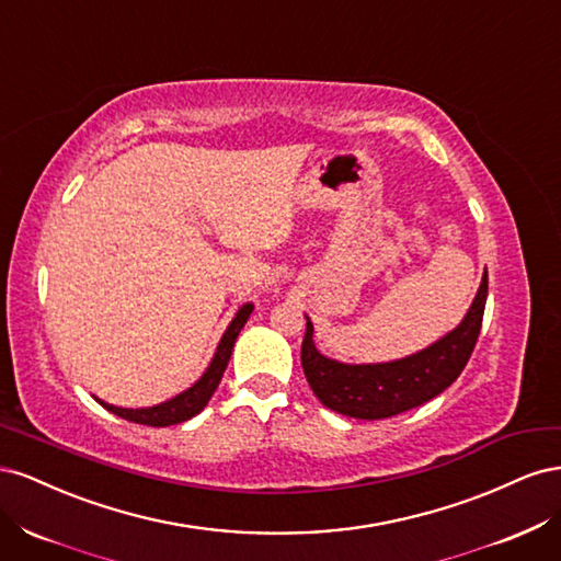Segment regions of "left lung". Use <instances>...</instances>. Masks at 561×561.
Listing matches in <instances>:
<instances>
[{
  "label": "left lung",
  "mask_w": 561,
  "mask_h": 561,
  "mask_svg": "<svg viewBox=\"0 0 561 561\" xmlns=\"http://www.w3.org/2000/svg\"><path fill=\"white\" fill-rule=\"evenodd\" d=\"M486 274L468 316L454 332L410 358L386 365H344L320 355L313 346V325L307 322L301 342V367L318 400L344 416L388 419L433 400L461 375L478 344L486 304Z\"/></svg>",
  "instance_id": "left-lung-1"
}]
</instances>
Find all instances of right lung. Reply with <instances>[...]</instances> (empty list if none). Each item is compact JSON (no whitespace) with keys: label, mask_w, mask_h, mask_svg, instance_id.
Returning a JSON list of instances; mask_svg holds the SVG:
<instances>
[{"label":"right lung","mask_w":561,"mask_h":561,"mask_svg":"<svg viewBox=\"0 0 561 561\" xmlns=\"http://www.w3.org/2000/svg\"><path fill=\"white\" fill-rule=\"evenodd\" d=\"M250 313H252L250 304H245V307L236 313L229 330L222 336V342H219V346H217V353H215L210 367L206 369V375H203L190 390H184L182 396L168 400V402H161L157 407H147V410H124V407L105 404L103 400H98V402L103 404L105 410H110L112 414L122 416L126 421H133V423H142V426H159V428L173 426V423H182L186 419L196 416L213 398L219 381H222V375H225V369L231 358V348L236 344V336H239V332L243 330Z\"/></svg>","instance_id":"right-lung-1"}]
</instances>
